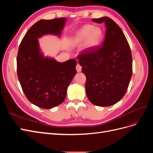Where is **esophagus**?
Wrapping results in <instances>:
<instances>
[{"instance_id": "obj_1", "label": "esophagus", "mask_w": 153, "mask_h": 153, "mask_svg": "<svg viewBox=\"0 0 153 153\" xmlns=\"http://www.w3.org/2000/svg\"><path fill=\"white\" fill-rule=\"evenodd\" d=\"M76 71L77 72H80L82 70V66L80 65L79 64H77V65L76 66Z\"/></svg>"}]
</instances>
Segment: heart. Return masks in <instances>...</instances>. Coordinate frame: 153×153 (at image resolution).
Wrapping results in <instances>:
<instances>
[{"label": "heart", "mask_w": 153, "mask_h": 153, "mask_svg": "<svg viewBox=\"0 0 153 153\" xmlns=\"http://www.w3.org/2000/svg\"><path fill=\"white\" fill-rule=\"evenodd\" d=\"M103 37V32L99 27L86 25L76 32L74 36L73 42L78 44L85 41V48L92 49L98 46Z\"/></svg>", "instance_id": "obj_1"}]
</instances>
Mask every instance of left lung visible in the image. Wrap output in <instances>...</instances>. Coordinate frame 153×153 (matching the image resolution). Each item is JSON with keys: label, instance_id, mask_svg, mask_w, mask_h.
<instances>
[{"label": "left lung", "instance_id": "8db88e82", "mask_svg": "<svg viewBox=\"0 0 153 153\" xmlns=\"http://www.w3.org/2000/svg\"><path fill=\"white\" fill-rule=\"evenodd\" d=\"M92 21L105 24V39L100 47L83 50L78 60L86 76L88 99L96 106H108L117 103L127 91L132 75L131 52L123 30L110 18Z\"/></svg>", "mask_w": 153, "mask_h": 153}]
</instances>
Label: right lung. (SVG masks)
<instances>
[{
	"label": "right lung",
	"instance_id": "add662e5",
	"mask_svg": "<svg viewBox=\"0 0 153 153\" xmlns=\"http://www.w3.org/2000/svg\"><path fill=\"white\" fill-rule=\"evenodd\" d=\"M66 18L37 22L22 40L17 55V74L22 90L30 103L50 109L65 100L67 89L76 73V61L59 62L41 52L38 38L46 34L60 36Z\"/></svg>",
	"mask_w": 153,
	"mask_h": 153
}]
</instances>
